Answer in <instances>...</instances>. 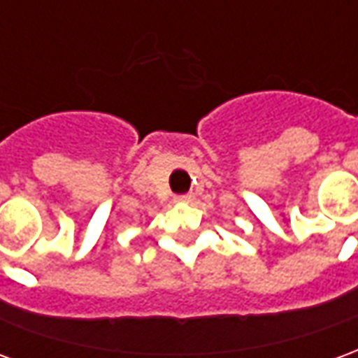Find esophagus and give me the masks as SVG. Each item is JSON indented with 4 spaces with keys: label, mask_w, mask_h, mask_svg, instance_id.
Returning <instances> with one entry per match:
<instances>
[{
    "label": "esophagus",
    "mask_w": 358,
    "mask_h": 358,
    "mask_svg": "<svg viewBox=\"0 0 358 358\" xmlns=\"http://www.w3.org/2000/svg\"><path fill=\"white\" fill-rule=\"evenodd\" d=\"M176 201H178V203H189V201H192V195H189V194L176 195Z\"/></svg>",
    "instance_id": "obj_1"
}]
</instances>
